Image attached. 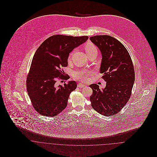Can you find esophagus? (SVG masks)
Instances as JSON below:
<instances>
[{
	"label": "esophagus",
	"mask_w": 157,
	"mask_h": 157,
	"mask_svg": "<svg viewBox=\"0 0 157 157\" xmlns=\"http://www.w3.org/2000/svg\"><path fill=\"white\" fill-rule=\"evenodd\" d=\"M78 88H86V86L84 84H82V83H78Z\"/></svg>",
	"instance_id": "34e87169"
}]
</instances>
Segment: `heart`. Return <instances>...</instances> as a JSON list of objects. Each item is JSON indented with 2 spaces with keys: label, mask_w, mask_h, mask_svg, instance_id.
<instances>
[{
  "label": "heart",
  "mask_w": 157,
  "mask_h": 157,
  "mask_svg": "<svg viewBox=\"0 0 157 157\" xmlns=\"http://www.w3.org/2000/svg\"><path fill=\"white\" fill-rule=\"evenodd\" d=\"M85 49H86V52L87 54H89L90 53H91L95 51H97L96 47L92 44H88L87 45H86ZM72 55V53H71L69 55V59H70L71 58ZM90 74H91V72H90V71L81 70V71H75L74 73V77L77 80L85 82V81L88 80V77Z\"/></svg>",
  "instance_id": "heart-1"
}]
</instances>
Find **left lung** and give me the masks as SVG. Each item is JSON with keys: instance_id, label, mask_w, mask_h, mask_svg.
Instances as JSON below:
<instances>
[{"instance_id": "left-lung-1", "label": "left lung", "mask_w": 157, "mask_h": 157, "mask_svg": "<svg viewBox=\"0 0 157 157\" xmlns=\"http://www.w3.org/2000/svg\"><path fill=\"white\" fill-rule=\"evenodd\" d=\"M100 49L102 59L100 72L106 82L102 90L97 84L90 86L92 108L104 116L115 115L130 98L135 81L134 68L131 56L120 41L108 35L90 37Z\"/></svg>"}]
</instances>
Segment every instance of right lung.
<instances>
[{"label":"right lung","instance_id":"add662e5","mask_svg":"<svg viewBox=\"0 0 157 157\" xmlns=\"http://www.w3.org/2000/svg\"><path fill=\"white\" fill-rule=\"evenodd\" d=\"M88 38L55 35L45 40L36 51L26 88L33 107L40 114L54 117L66 108L69 96L76 89L77 83L71 80L57 86L56 80L58 78L68 79L62 68L67 67L69 53Z\"/></svg>","mask_w":157,"mask_h":157}]
</instances>
